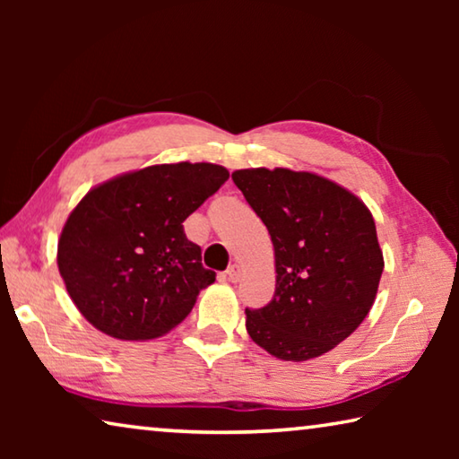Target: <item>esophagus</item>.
Returning <instances> with one entry per match:
<instances>
[{"mask_svg": "<svg viewBox=\"0 0 459 459\" xmlns=\"http://www.w3.org/2000/svg\"><path fill=\"white\" fill-rule=\"evenodd\" d=\"M224 275H227L229 281L237 283L238 279H240V269H238V265H230L227 271H224Z\"/></svg>", "mask_w": 459, "mask_h": 459, "instance_id": "obj_1", "label": "esophagus"}]
</instances>
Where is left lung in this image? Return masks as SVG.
<instances>
[{"label":"left lung","instance_id":"obj_1","mask_svg":"<svg viewBox=\"0 0 459 459\" xmlns=\"http://www.w3.org/2000/svg\"><path fill=\"white\" fill-rule=\"evenodd\" d=\"M232 182L275 248V293L247 307L255 344L281 360L322 356L359 328L383 275L372 214L342 186L309 172L238 169Z\"/></svg>","mask_w":459,"mask_h":459}]
</instances>
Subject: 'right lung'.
<instances>
[{
	"label": "right lung",
	"mask_w": 459,
	"mask_h": 459,
	"mask_svg": "<svg viewBox=\"0 0 459 459\" xmlns=\"http://www.w3.org/2000/svg\"><path fill=\"white\" fill-rule=\"evenodd\" d=\"M229 180L214 164H161L92 188L68 216L58 269L97 330L150 340L176 328L214 283L184 221Z\"/></svg>",
	"instance_id": "1"
}]
</instances>
